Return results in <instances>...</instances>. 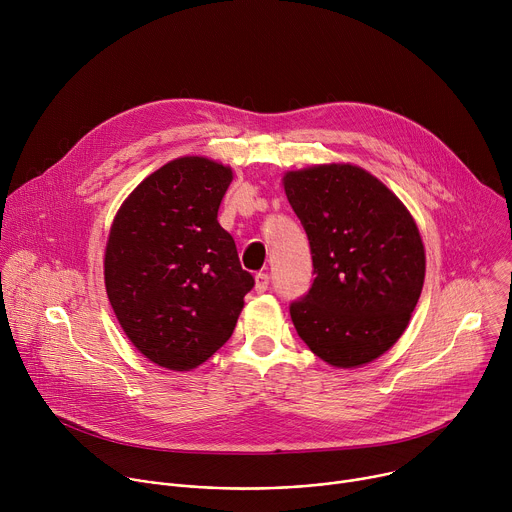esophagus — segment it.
Instances as JSON below:
<instances>
[{
    "mask_svg": "<svg viewBox=\"0 0 512 512\" xmlns=\"http://www.w3.org/2000/svg\"><path fill=\"white\" fill-rule=\"evenodd\" d=\"M267 287H269L267 273H257L255 275V291H257V294H265Z\"/></svg>",
    "mask_w": 512,
    "mask_h": 512,
    "instance_id": "1",
    "label": "esophagus"
}]
</instances>
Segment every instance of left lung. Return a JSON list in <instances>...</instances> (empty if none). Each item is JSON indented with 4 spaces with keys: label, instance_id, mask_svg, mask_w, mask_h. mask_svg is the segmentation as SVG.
I'll use <instances>...</instances> for the list:
<instances>
[{
    "label": "left lung",
    "instance_id": "1",
    "mask_svg": "<svg viewBox=\"0 0 512 512\" xmlns=\"http://www.w3.org/2000/svg\"><path fill=\"white\" fill-rule=\"evenodd\" d=\"M308 235L314 283L289 314L300 338L340 369L367 364L405 332L421 296L425 249L405 204L373 174L324 164L283 176Z\"/></svg>",
    "mask_w": 512,
    "mask_h": 512
}]
</instances>
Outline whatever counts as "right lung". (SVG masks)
<instances>
[{
  "label": "right lung",
  "instance_id": "right-lung-1",
  "mask_svg": "<svg viewBox=\"0 0 512 512\" xmlns=\"http://www.w3.org/2000/svg\"><path fill=\"white\" fill-rule=\"evenodd\" d=\"M233 170L200 156L168 162L117 210L105 287L131 344L158 367L190 371L233 334L255 279L218 206Z\"/></svg>",
  "mask_w": 512,
  "mask_h": 512
}]
</instances>
